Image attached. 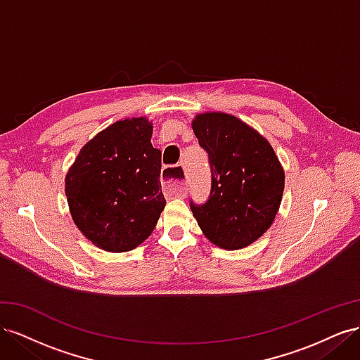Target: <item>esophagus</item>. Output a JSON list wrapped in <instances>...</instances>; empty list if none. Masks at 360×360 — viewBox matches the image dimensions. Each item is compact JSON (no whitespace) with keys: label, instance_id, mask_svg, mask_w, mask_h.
Listing matches in <instances>:
<instances>
[{"label":"esophagus","instance_id":"obj_1","mask_svg":"<svg viewBox=\"0 0 360 360\" xmlns=\"http://www.w3.org/2000/svg\"><path fill=\"white\" fill-rule=\"evenodd\" d=\"M172 168H180V167H165V169L162 171L163 192H165V195H168V197H177V198L186 197L188 189H186V184H184V181L169 176Z\"/></svg>","mask_w":360,"mask_h":360}]
</instances>
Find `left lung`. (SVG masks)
Listing matches in <instances>:
<instances>
[{
  "label": "left lung",
  "mask_w": 360,
  "mask_h": 360,
  "mask_svg": "<svg viewBox=\"0 0 360 360\" xmlns=\"http://www.w3.org/2000/svg\"><path fill=\"white\" fill-rule=\"evenodd\" d=\"M192 129L209 155L212 189L204 204L191 201V210L213 245L246 248L274 224L284 169L269 141L234 115L198 114Z\"/></svg>",
  "instance_id": "8db88e82"
}]
</instances>
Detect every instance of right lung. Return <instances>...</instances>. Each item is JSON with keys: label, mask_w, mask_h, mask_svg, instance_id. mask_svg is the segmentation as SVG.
Segmentation results:
<instances>
[{"label": "right lung", "mask_w": 360, "mask_h": 360, "mask_svg": "<svg viewBox=\"0 0 360 360\" xmlns=\"http://www.w3.org/2000/svg\"><path fill=\"white\" fill-rule=\"evenodd\" d=\"M146 117L115 122L86 143L66 176L72 219L108 252H127L155 230L167 201L160 150Z\"/></svg>", "instance_id": "1"}]
</instances>
